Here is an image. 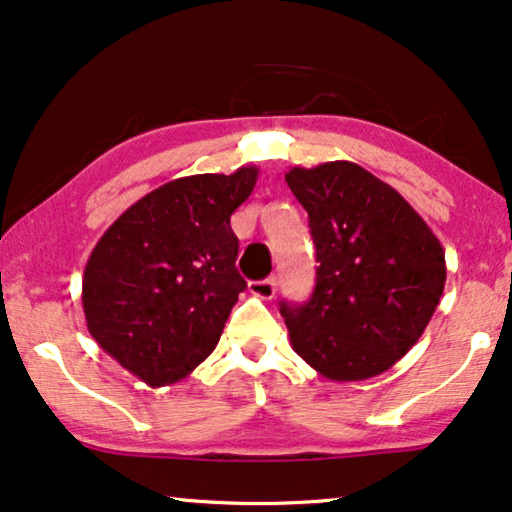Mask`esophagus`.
<instances>
[{"instance_id":"esophagus-1","label":"esophagus","mask_w":512,"mask_h":512,"mask_svg":"<svg viewBox=\"0 0 512 512\" xmlns=\"http://www.w3.org/2000/svg\"><path fill=\"white\" fill-rule=\"evenodd\" d=\"M250 294H255L259 299H273L276 297V280L273 278H264V280H253L248 285Z\"/></svg>"}]
</instances>
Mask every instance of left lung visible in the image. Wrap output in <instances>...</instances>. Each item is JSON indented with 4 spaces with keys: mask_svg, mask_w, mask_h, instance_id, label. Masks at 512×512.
I'll return each instance as SVG.
<instances>
[{
    "mask_svg": "<svg viewBox=\"0 0 512 512\" xmlns=\"http://www.w3.org/2000/svg\"><path fill=\"white\" fill-rule=\"evenodd\" d=\"M285 181L306 208L320 262L306 304L280 301L292 348L338 383L380 376L441 301V241L392 185L355 162L292 167Z\"/></svg>",
    "mask_w": 512,
    "mask_h": 512,
    "instance_id": "obj_1",
    "label": "left lung"
}]
</instances>
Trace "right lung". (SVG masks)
Listing matches in <instances>:
<instances>
[{"label": "right lung", "instance_id": "1", "mask_svg": "<svg viewBox=\"0 0 512 512\" xmlns=\"http://www.w3.org/2000/svg\"><path fill=\"white\" fill-rule=\"evenodd\" d=\"M257 167L176 178L127 208L85 264L83 313L104 352L150 387L171 385L215 350L246 280L229 218Z\"/></svg>", "mask_w": 512, "mask_h": 512}]
</instances>
